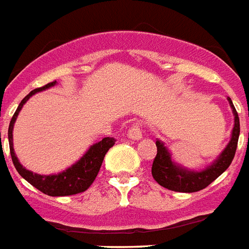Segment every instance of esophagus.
<instances>
[{
    "instance_id": "obj_1",
    "label": "esophagus",
    "mask_w": 249,
    "mask_h": 249,
    "mask_svg": "<svg viewBox=\"0 0 249 249\" xmlns=\"http://www.w3.org/2000/svg\"><path fill=\"white\" fill-rule=\"evenodd\" d=\"M127 136L132 139V140H141L142 139V131H141L140 126H132L128 131Z\"/></svg>"
}]
</instances>
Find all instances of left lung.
Listing matches in <instances>:
<instances>
[{"label": "left lung", "mask_w": 249, "mask_h": 249, "mask_svg": "<svg viewBox=\"0 0 249 249\" xmlns=\"http://www.w3.org/2000/svg\"><path fill=\"white\" fill-rule=\"evenodd\" d=\"M229 104L234 115V126H232L230 141L214 159L213 162L204 167V170H190L180 163L175 162L172 154L168 150L164 142L157 139V156L154 158L152 167V175L154 180L163 188L170 189L174 192L194 193L207 188L211 182H213L221 174H224L228 167L231 164L232 158L235 156L236 145L240 134L239 117L236 113L234 104L230 97H228Z\"/></svg>", "instance_id": "8db88e82"}]
</instances>
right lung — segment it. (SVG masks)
I'll return each instance as SVG.
<instances>
[{
  "label": "right lung",
  "mask_w": 249,
  "mask_h": 249,
  "mask_svg": "<svg viewBox=\"0 0 249 249\" xmlns=\"http://www.w3.org/2000/svg\"><path fill=\"white\" fill-rule=\"evenodd\" d=\"M57 85L56 81L51 83H47L46 86L36 89L31 91L27 96L24 97L20 101V104L18 107L17 112L14 113L11 122L9 126V145H10V153H11V159L17 171L19 172L21 178L33 185L35 188L41 190L42 193L47 194L50 196H73V194H78L90 188L93 180L96 178L100 167L103 164L104 157L109 149L114 145L115 140L114 137H104L103 140L99 142H95L89 148L85 154L81 158L68 167L67 170L61 171L59 174H51V175H39L36 172L27 170L23 167L19 159H18L15 150H14L13 144V130L15 121L18 118V114L20 113L23 105L31 99L35 93L41 92V91L49 90L51 87Z\"/></svg>",
  "instance_id": "add662e5"
}]
</instances>
